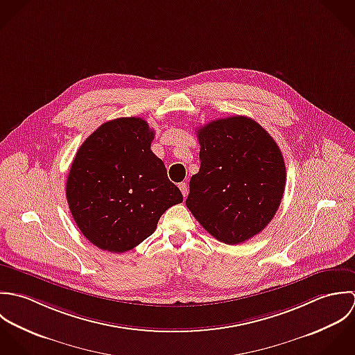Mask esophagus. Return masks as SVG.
I'll use <instances>...</instances> for the list:
<instances>
[{
	"instance_id": "34e87169",
	"label": "esophagus",
	"mask_w": 355,
	"mask_h": 355,
	"mask_svg": "<svg viewBox=\"0 0 355 355\" xmlns=\"http://www.w3.org/2000/svg\"><path fill=\"white\" fill-rule=\"evenodd\" d=\"M178 188H180V191H181V193H182V196L185 198L187 195H188V185L185 184V182H181L180 185H178Z\"/></svg>"
}]
</instances>
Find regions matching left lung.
I'll list each match as a JSON object with an SVG mask.
<instances>
[{
  "label": "left lung",
  "mask_w": 355,
  "mask_h": 355,
  "mask_svg": "<svg viewBox=\"0 0 355 355\" xmlns=\"http://www.w3.org/2000/svg\"><path fill=\"white\" fill-rule=\"evenodd\" d=\"M200 170L192 175L187 207L216 240L240 244L277 213L285 163L272 136L254 119L230 116L198 129Z\"/></svg>",
  "instance_id": "obj_1"
}]
</instances>
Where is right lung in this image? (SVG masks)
I'll return each mask as SVG.
<instances>
[{
    "mask_svg": "<svg viewBox=\"0 0 355 355\" xmlns=\"http://www.w3.org/2000/svg\"><path fill=\"white\" fill-rule=\"evenodd\" d=\"M141 118L103 123L78 149L66 195L75 223L96 247L126 252L149 237L167 209L182 202L164 163L150 150Z\"/></svg>",
    "mask_w": 355,
    "mask_h": 355,
    "instance_id": "1",
    "label": "right lung"
}]
</instances>
